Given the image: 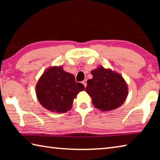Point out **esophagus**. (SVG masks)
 Instances as JSON below:
<instances>
[{
  "label": "esophagus",
  "instance_id": "1",
  "mask_svg": "<svg viewBox=\"0 0 160 160\" xmlns=\"http://www.w3.org/2000/svg\"><path fill=\"white\" fill-rule=\"evenodd\" d=\"M82 84L84 85V86H85V88H86V86H87V80H84L82 81Z\"/></svg>",
  "mask_w": 160,
  "mask_h": 160
}]
</instances>
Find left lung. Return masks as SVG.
<instances>
[{"label": "left lung", "instance_id": "8db88e82", "mask_svg": "<svg viewBox=\"0 0 160 160\" xmlns=\"http://www.w3.org/2000/svg\"><path fill=\"white\" fill-rule=\"evenodd\" d=\"M93 78L87 82L86 92L94 106L102 112L117 109L128 96V85L121 75L103 66L91 71Z\"/></svg>", "mask_w": 160, "mask_h": 160}]
</instances>
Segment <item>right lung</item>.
I'll return each mask as SVG.
<instances>
[{"mask_svg":"<svg viewBox=\"0 0 160 160\" xmlns=\"http://www.w3.org/2000/svg\"><path fill=\"white\" fill-rule=\"evenodd\" d=\"M85 87L77 82L75 76L64 71L62 66L47 68L38 80L36 94L40 104L56 113H66L71 109L73 99Z\"/></svg>","mask_w":160,"mask_h":160,"instance_id":"right-lung-1","label":"right lung"}]
</instances>
